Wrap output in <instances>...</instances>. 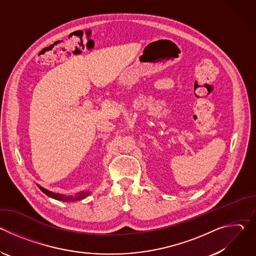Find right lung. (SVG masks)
Here are the masks:
<instances>
[{"instance_id": "1", "label": "right lung", "mask_w": 256, "mask_h": 256, "mask_svg": "<svg viewBox=\"0 0 256 256\" xmlns=\"http://www.w3.org/2000/svg\"><path fill=\"white\" fill-rule=\"evenodd\" d=\"M38 186L40 188V190L46 194L50 198H52L54 200H62V202H76V200H81L85 198H87L90 192H78L74 196H66V194H56V192H50L48 190H46L44 188H42V186L38 184Z\"/></svg>"}]
</instances>
